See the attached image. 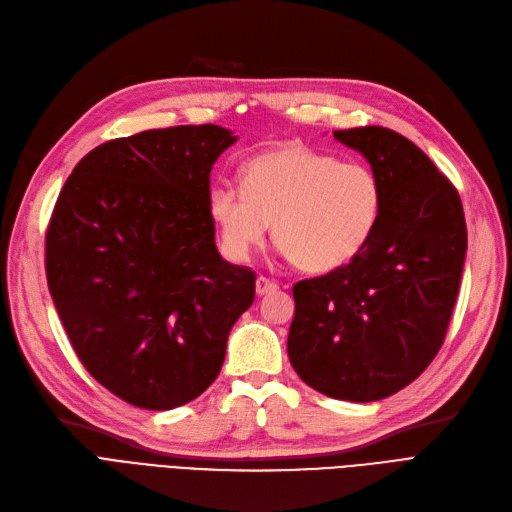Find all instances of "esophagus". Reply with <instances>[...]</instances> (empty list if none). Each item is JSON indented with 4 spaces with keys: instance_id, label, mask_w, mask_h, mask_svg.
Returning a JSON list of instances; mask_svg holds the SVG:
<instances>
[{
    "instance_id": "1",
    "label": "esophagus",
    "mask_w": 512,
    "mask_h": 512,
    "mask_svg": "<svg viewBox=\"0 0 512 512\" xmlns=\"http://www.w3.org/2000/svg\"><path fill=\"white\" fill-rule=\"evenodd\" d=\"M278 289V282L266 278V276H259L257 282H255V291L257 295H268V293H274Z\"/></svg>"
}]
</instances>
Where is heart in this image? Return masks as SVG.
<instances>
[{"label":"heart","mask_w":512,"mask_h":512,"mask_svg":"<svg viewBox=\"0 0 512 512\" xmlns=\"http://www.w3.org/2000/svg\"><path fill=\"white\" fill-rule=\"evenodd\" d=\"M382 208V181L371 166L304 145L266 151L246 162L242 187L217 181L208 189V215L227 257L249 259L274 223L280 251L312 274L344 268L361 253Z\"/></svg>","instance_id":"heart-1"}]
</instances>
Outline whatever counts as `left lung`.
<instances>
[{
    "label": "left lung",
    "mask_w": 512,
    "mask_h": 512,
    "mask_svg": "<svg viewBox=\"0 0 512 512\" xmlns=\"http://www.w3.org/2000/svg\"><path fill=\"white\" fill-rule=\"evenodd\" d=\"M384 189L365 249L293 287L289 358L310 388L369 403L409 386L443 346L460 291L466 221L456 187L424 151L382 126L333 130Z\"/></svg>",
    "instance_id": "left-lung-1"
}]
</instances>
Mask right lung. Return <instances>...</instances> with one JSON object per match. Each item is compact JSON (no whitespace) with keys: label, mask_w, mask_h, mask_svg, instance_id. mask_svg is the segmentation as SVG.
I'll return each instance as SVG.
<instances>
[{"label":"right lung","mask_w":512,"mask_h":512,"mask_svg":"<svg viewBox=\"0 0 512 512\" xmlns=\"http://www.w3.org/2000/svg\"><path fill=\"white\" fill-rule=\"evenodd\" d=\"M236 139L202 124L107 141L56 200L46 232L56 312L86 371L135 407L198 399L255 299V272L219 255L208 215L213 164Z\"/></svg>","instance_id":"right-lung-1"}]
</instances>
